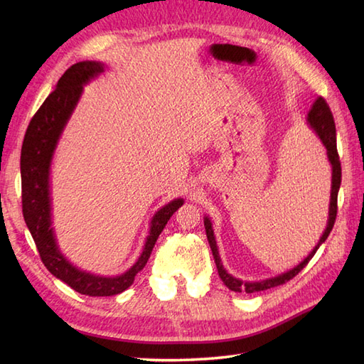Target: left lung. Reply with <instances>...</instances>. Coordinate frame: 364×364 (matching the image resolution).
<instances>
[{
  "instance_id": "8db88e82",
  "label": "left lung",
  "mask_w": 364,
  "mask_h": 364,
  "mask_svg": "<svg viewBox=\"0 0 364 364\" xmlns=\"http://www.w3.org/2000/svg\"><path fill=\"white\" fill-rule=\"evenodd\" d=\"M308 125L314 131L316 136L321 139V142L323 144L327 150V158L331 164V192H330V206H328V222H327V228L323 230V233L319 239L318 245L314 247L311 250V253L308 257L297 264L294 269L288 270V272L280 274L272 278H267V280H261V282H244L239 280V278L233 277L231 274H228L225 267L220 262V257H219V250H218V244H215V237H214V231H213V223L211 220L205 218V230H206V237L208 242H210L213 257L215 261V266H218V272L220 280L223 282V284L227 286L228 289L235 291V292H258V291H266L270 288H275V286H280L286 282H289L291 278L296 277L301 269H304L310 259L314 257V253L318 252L319 247L322 245V242H326V239L328 237L331 228L335 225L336 220V213H338V191L339 186H341V162H339V154H338V149H336V127H335V120H333V114H331L330 107L327 105L326 100L322 97H319L316 102L313 103L310 112H308Z\"/></svg>"
}]
</instances>
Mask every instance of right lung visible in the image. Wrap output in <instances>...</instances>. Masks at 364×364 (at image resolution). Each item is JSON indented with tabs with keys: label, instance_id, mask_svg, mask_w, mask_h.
<instances>
[{
	"label": "right lung",
	"instance_id": "1",
	"mask_svg": "<svg viewBox=\"0 0 364 364\" xmlns=\"http://www.w3.org/2000/svg\"><path fill=\"white\" fill-rule=\"evenodd\" d=\"M105 70V64L82 60L72 65L60 76L51 94L31 119L21 146V205L23 218L37 245L42 262L50 272L80 294L92 297L115 296L128 289L134 277L145 267L151 250L167 220L183 205L175 198L153 215L150 233L146 236L141 257L125 274L117 277H100L75 267L60 253L51 227L50 166L60 134L78 105L84 84Z\"/></svg>",
	"mask_w": 364,
	"mask_h": 364
}]
</instances>
